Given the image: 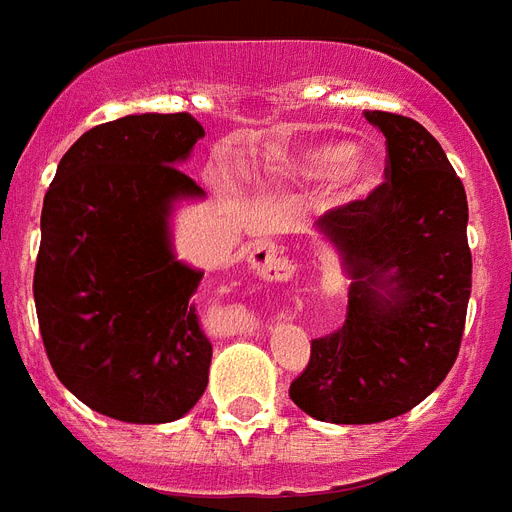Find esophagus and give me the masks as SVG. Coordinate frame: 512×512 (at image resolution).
<instances>
[{"mask_svg":"<svg viewBox=\"0 0 512 512\" xmlns=\"http://www.w3.org/2000/svg\"><path fill=\"white\" fill-rule=\"evenodd\" d=\"M249 263H252V270H255L257 276L268 278V281H284V278H289V273H292L289 260H284L281 252L268 242L257 244V247L252 249Z\"/></svg>","mask_w":512,"mask_h":512,"instance_id":"34e87169","label":"esophagus"}]
</instances>
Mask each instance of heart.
<instances>
[{"mask_svg": "<svg viewBox=\"0 0 512 512\" xmlns=\"http://www.w3.org/2000/svg\"><path fill=\"white\" fill-rule=\"evenodd\" d=\"M273 173L297 178V181H326L342 199H357L371 194L373 186L381 181V168L373 157L363 152H352L344 141H326L307 147L297 155L276 157Z\"/></svg>", "mask_w": 512, "mask_h": 512, "instance_id": "heart-1", "label": "heart"}]
</instances>
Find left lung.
<instances>
[{"label":"left lung","mask_w":512,"mask_h":512,"mask_svg":"<svg viewBox=\"0 0 512 512\" xmlns=\"http://www.w3.org/2000/svg\"><path fill=\"white\" fill-rule=\"evenodd\" d=\"M365 118L386 136V181L318 220L350 270V302L289 386L326 423L389 421L426 400L458 360L471 297L468 199L442 144L405 115Z\"/></svg>","instance_id":"8db88e82"}]
</instances>
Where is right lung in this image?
<instances>
[{
  "mask_svg": "<svg viewBox=\"0 0 512 512\" xmlns=\"http://www.w3.org/2000/svg\"><path fill=\"white\" fill-rule=\"evenodd\" d=\"M205 128L189 112L94 126L57 165L41 210L33 299L49 363L91 410L168 423L207 386L213 344L199 326L205 273L170 252L168 215L202 189L178 162Z\"/></svg>",
  "mask_w": 512,
  "mask_h": 512,
  "instance_id": "add662e5",
  "label": "right lung"
}]
</instances>
